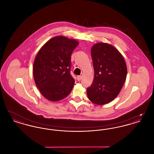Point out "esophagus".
I'll return each instance as SVG.
<instances>
[{
	"mask_svg": "<svg viewBox=\"0 0 154 154\" xmlns=\"http://www.w3.org/2000/svg\"><path fill=\"white\" fill-rule=\"evenodd\" d=\"M81 79H82V76L81 75H78L77 77V79L78 81H80L81 80Z\"/></svg>",
	"mask_w": 154,
	"mask_h": 154,
	"instance_id": "1",
	"label": "esophagus"
}]
</instances>
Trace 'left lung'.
Wrapping results in <instances>:
<instances>
[{
	"label": "left lung",
	"instance_id": "8db88e82",
	"mask_svg": "<svg viewBox=\"0 0 154 154\" xmlns=\"http://www.w3.org/2000/svg\"><path fill=\"white\" fill-rule=\"evenodd\" d=\"M94 79L87 93L91 102L103 105L119 94L127 75V66L122 54L113 45L98 43L91 49Z\"/></svg>",
	"mask_w": 154,
	"mask_h": 154
}]
</instances>
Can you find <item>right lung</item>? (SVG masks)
Here are the masks:
<instances>
[{
	"mask_svg": "<svg viewBox=\"0 0 154 154\" xmlns=\"http://www.w3.org/2000/svg\"><path fill=\"white\" fill-rule=\"evenodd\" d=\"M79 44L75 39L54 37L37 54L33 67L34 80L47 100H60L72 91L75 81L70 74L71 55Z\"/></svg>",
	"mask_w": 154,
	"mask_h": 154,
	"instance_id": "right-lung-1",
	"label": "right lung"
}]
</instances>
